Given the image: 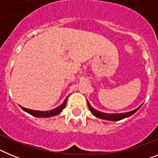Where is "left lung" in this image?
<instances>
[{"label": "left lung", "mask_w": 158, "mask_h": 158, "mask_svg": "<svg viewBox=\"0 0 158 158\" xmlns=\"http://www.w3.org/2000/svg\"><path fill=\"white\" fill-rule=\"evenodd\" d=\"M88 103V107H89V110L92 112L93 115H95L97 118H103V119H106V120H110V121H118L121 120V119H123L125 118H127V117L131 116L134 114V113L136 112L141 107V106H139L138 108L136 109L133 110V111H129V112H125V113H118V114H107V113H104L101 112V111H99L97 110L94 109L90 104H89V102L87 100Z\"/></svg>", "instance_id": "obj_1"}]
</instances>
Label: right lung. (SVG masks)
Segmentation results:
<instances>
[{
  "instance_id": "add662e5",
  "label": "right lung",
  "mask_w": 158,
  "mask_h": 158,
  "mask_svg": "<svg viewBox=\"0 0 158 158\" xmlns=\"http://www.w3.org/2000/svg\"><path fill=\"white\" fill-rule=\"evenodd\" d=\"M67 99H68V96H67L66 98H65V100H64V102L62 103V104H61V105L58 106V107H56V108H54V109L51 110V111H35V110L27 109V108H25V107H21V106H20V107H21L23 111H25L26 112L29 113L30 115H33V116L41 117V118H47V117H51V116H54V115H57L62 112V110L65 108V105H66Z\"/></svg>"
}]
</instances>
